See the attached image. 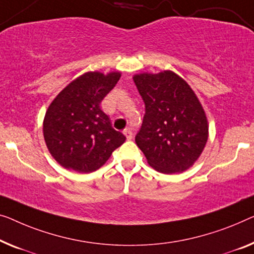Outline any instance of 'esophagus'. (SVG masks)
Listing matches in <instances>:
<instances>
[{
    "label": "esophagus",
    "instance_id": "1",
    "mask_svg": "<svg viewBox=\"0 0 254 254\" xmlns=\"http://www.w3.org/2000/svg\"><path fill=\"white\" fill-rule=\"evenodd\" d=\"M124 135H126L127 140H131L132 138H133V133H132V131L130 130V128H126V130L123 131Z\"/></svg>",
    "mask_w": 254,
    "mask_h": 254
}]
</instances>
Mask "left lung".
<instances>
[{
    "label": "left lung",
    "instance_id": "left-lung-1",
    "mask_svg": "<svg viewBox=\"0 0 254 254\" xmlns=\"http://www.w3.org/2000/svg\"><path fill=\"white\" fill-rule=\"evenodd\" d=\"M145 103L135 143L156 171L179 173L197 161L209 137V124L188 83L171 70L133 76Z\"/></svg>",
    "mask_w": 254,
    "mask_h": 254
}]
</instances>
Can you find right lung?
Instances as JSON below:
<instances>
[{
	"label": "right lung",
	"instance_id": "1",
	"mask_svg": "<svg viewBox=\"0 0 254 254\" xmlns=\"http://www.w3.org/2000/svg\"><path fill=\"white\" fill-rule=\"evenodd\" d=\"M120 77L119 71H88L70 82L49 106L43 121L44 140L65 169L96 171L126 141V135L113 128L100 108Z\"/></svg>",
	"mask_w": 254,
	"mask_h": 254
}]
</instances>
